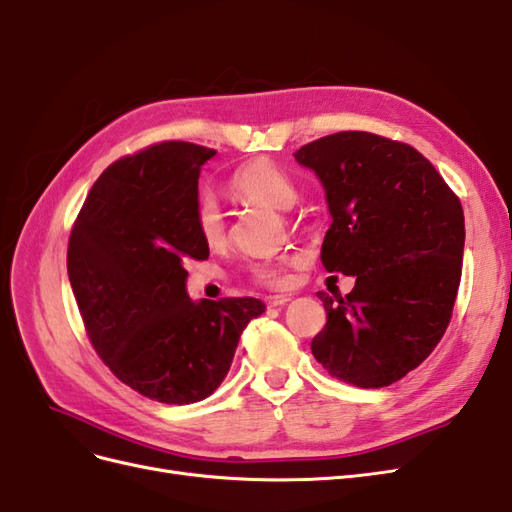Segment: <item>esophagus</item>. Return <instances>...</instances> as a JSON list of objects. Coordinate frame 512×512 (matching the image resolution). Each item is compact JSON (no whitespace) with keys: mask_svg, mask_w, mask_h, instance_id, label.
<instances>
[{"mask_svg":"<svg viewBox=\"0 0 512 512\" xmlns=\"http://www.w3.org/2000/svg\"><path fill=\"white\" fill-rule=\"evenodd\" d=\"M288 301H290V297H282V294H275V297H267V299H265L267 307H282V305H286Z\"/></svg>","mask_w":512,"mask_h":512,"instance_id":"1","label":"esophagus"}]
</instances>
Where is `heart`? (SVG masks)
Segmentation results:
<instances>
[{"instance_id":"obj_1","label":"heart","mask_w":512,"mask_h":512,"mask_svg":"<svg viewBox=\"0 0 512 512\" xmlns=\"http://www.w3.org/2000/svg\"><path fill=\"white\" fill-rule=\"evenodd\" d=\"M230 190L247 203L265 205L271 209H290L297 203L299 190L284 168L271 160H254L243 164L230 177ZM194 228L207 247H220L226 241L224 213L211 194H203L194 205ZM290 258L265 260L252 267V277L267 288H286L290 284Z\"/></svg>"}]
</instances>
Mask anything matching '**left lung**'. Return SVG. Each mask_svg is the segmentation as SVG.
Wrapping results in <instances>:
<instances>
[{
	"instance_id": "obj_1",
	"label": "left lung",
	"mask_w": 512,
	"mask_h": 512,
	"mask_svg": "<svg viewBox=\"0 0 512 512\" xmlns=\"http://www.w3.org/2000/svg\"><path fill=\"white\" fill-rule=\"evenodd\" d=\"M294 160L327 192L324 269L356 277L346 297L318 292L327 324L312 354L333 378L382 389L421 365L451 322L466 241L461 203L423 153L371 132L322 136Z\"/></svg>"
}]
</instances>
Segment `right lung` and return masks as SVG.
Wrapping results in <instances>:
<instances>
[{
	"mask_svg": "<svg viewBox=\"0 0 512 512\" xmlns=\"http://www.w3.org/2000/svg\"><path fill=\"white\" fill-rule=\"evenodd\" d=\"M215 149L164 141L108 166L68 241V277L91 346L130 389L194 404L226 378L254 297L192 301L185 262L207 260L194 228L200 166Z\"/></svg>",
	"mask_w": 512,
	"mask_h": 512,
	"instance_id": "add662e5",
	"label": "right lung"
}]
</instances>
